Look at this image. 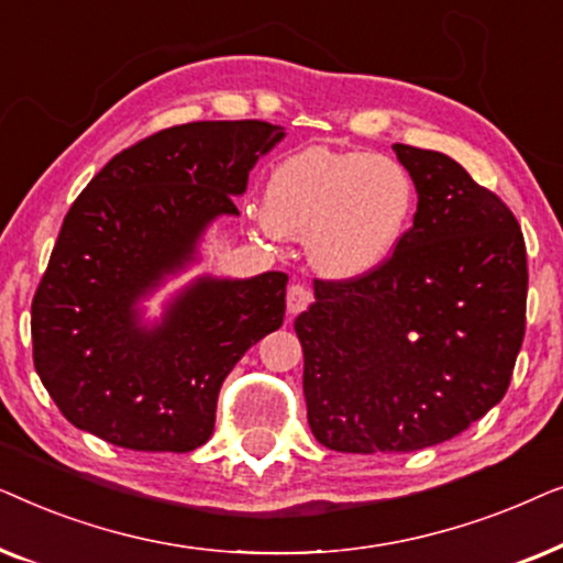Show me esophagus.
Returning a JSON list of instances; mask_svg holds the SVG:
<instances>
[{
  "instance_id": "34e87169",
  "label": "esophagus",
  "mask_w": 563,
  "mask_h": 563,
  "mask_svg": "<svg viewBox=\"0 0 563 563\" xmlns=\"http://www.w3.org/2000/svg\"><path fill=\"white\" fill-rule=\"evenodd\" d=\"M310 305H312V291L302 287V284H291V287L287 289V312L299 314Z\"/></svg>"
}]
</instances>
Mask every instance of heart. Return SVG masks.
I'll use <instances>...</instances> for the list:
<instances>
[{
  "instance_id": "heart-1",
  "label": "heart",
  "mask_w": 563,
  "mask_h": 563,
  "mask_svg": "<svg viewBox=\"0 0 563 563\" xmlns=\"http://www.w3.org/2000/svg\"><path fill=\"white\" fill-rule=\"evenodd\" d=\"M415 199L399 161L310 145L274 166L256 225L266 235L305 238L310 264L328 279H361L402 243Z\"/></svg>"
}]
</instances>
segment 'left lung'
<instances>
[{"label":"left lung","instance_id":"left-lung-1","mask_svg":"<svg viewBox=\"0 0 563 563\" xmlns=\"http://www.w3.org/2000/svg\"><path fill=\"white\" fill-rule=\"evenodd\" d=\"M418 212L387 264L314 282L295 320L312 435L330 451L443 443L510 387L526 335V241L507 205L438 151L395 143Z\"/></svg>","mask_w":563,"mask_h":563}]
</instances>
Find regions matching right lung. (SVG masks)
<instances>
[{
	"label": "right lung",
	"instance_id": "add662e5",
	"mask_svg": "<svg viewBox=\"0 0 563 563\" xmlns=\"http://www.w3.org/2000/svg\"><path fill=\"white\" fill-rule=\"evenodd\" d=\"M284 137L261 120L187 122L118 153L68 210L33 299V361L64 418L133 451L210 441L225 376L284 322L287 274L197 276L143 318L153 291L238 214L249 174Z\"/></svg>",
	"mask_w": 563,
	"mask_h": 563
}]
</instances>
